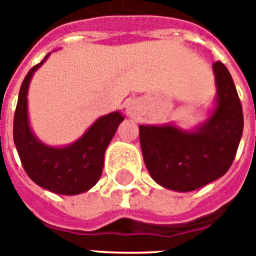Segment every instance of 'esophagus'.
I'll return each instance as SVG.
<instances>
[{
	"mask_svg": "<svg viewBox=\"0 0 256 256\" xmlns=\"http://www.w3.org/2000/svg\"><path fill=\"white\" fill-rule=\"evenodd\" d=\"M126 114L130 115V116H135L136 114H138V105L135 102H130L126 105Z\"/></svg>",
	"mask_w": 256,
	"mask_h": 256,
	"instance_id": "obj_1",
	"label": "esophagus"
}]
</instances>
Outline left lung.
I'll return each instance as SVG.
<instances>
[{"instance_id":"obj_1","label":"left lung","mask_w":256,"mask_h":256,"mask_svg":"<svg viewBox=\"0 0 256 256\" xmlns=\"http://www.w3.org/2000/svg\"><path fill=\"white\" fill-rule=\"evenodd\" d=\"M216 108L194 132L172 125H140L144 161L154 181L188 192L218 180L230 170L244 130V114L235 84L221 61L214 62Z\"/></svg>"}]
</instances>
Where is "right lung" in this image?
Returning a JSON list of instances; mask_svg holds the SVG:
<instances>
[{
    "label": "right lung",
    "instance_id": "1",
    "mask_svg": "<svg viewBox=\"0 0 256 256\" xmlns=\"http://www.w3.org/2000/svg\"><path fill=\"white\" fill-rule=\"evenodd\" d=\"M44 61L28 71L21 85L14 115V142L26 175L36 185L60 195H76L91 190L101 178L105 150L124 116L111 112L98 118L70 146L52 148L40 142L28 125L26 92L31 76Z\"/></svg>",
    "mask_w": 256,
    "mask_h": 256
}]
</instances>
